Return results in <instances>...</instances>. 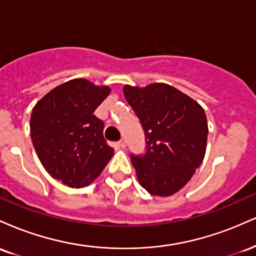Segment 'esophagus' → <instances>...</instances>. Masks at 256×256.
Returning a JSON list of instances; mask_svg holds the SVG:
<instances>
[{"label": "esophagus", "mask_w": 256, "mask_h": 256, "mask_svg": "<svg viewBox=\"0 0 256 256\" xmlns=\"http://www.w3.org/2000/svg\"><path fill=\"white\" fill-rule=\"evenodd\" d=\"M116 146H118L119 148H125V146H126V140H124V138H122V140H120L119 142L116 143Z\"/></svg>", "instance_id": "esophagus-1"}]
</instances>
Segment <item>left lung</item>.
Returning a JSON list of instances; mask_svg holds the SVG:
<instances>
[{"label": "left lung", "mask_w": 256, "mask_h": 256, "mask_svg": "<svg viewBox=\"0 0 256 256\" xmlns=\"http://www.w3.org/2000/svg\"><path fill=\"white\" fill-rule=\"evenodd\" d=\"M122 91L146 134V154H131L138 183L154 196H171L204 161L208 136L204 110L165 83L125 85Z\"/></svg>", "instance_id": "8db88e82"}]
</instances>
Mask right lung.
Masks as SVG:
<instances>
[{
  "label": "right lung",
  "instance_id": "add662e5",
  "mask_svg": "<svg viewBox=\"0 0 256 256\" xmlns=\"http://www.w3.org/2000/svg\"><path fill=\"white\" fill-rule=\"evenodd\" d=\"M110 92L106 85L72 79L49 91L32 110L30 132L37 156L46 171L67 186H88L113 156L104 122L94 116Z\"/></svg>",
  "mask_w": 256,
  "mask_h": 256
}]
</instances>
